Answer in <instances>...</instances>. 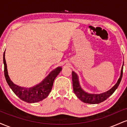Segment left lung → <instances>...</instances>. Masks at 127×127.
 Instances as JSON below:
<instances>
[{
	"instance_id": "8db88e82",
	"label": "left lung",
	"mask_w": 127,
	"mask_h": 127,
	"mask_svg": "<svg viewBox=\"0 0 127 127\" xmlns=\"http://www.w3.org/2000/svg\"><path fill=\"white\" fill-rule=\"evenodd\" d=\"M123 65L124 63L122 65L121 71V75L116 84L108 91L100 93V94H91V93H87L84 91L80 85L78 75L75 72L72 71L73 87V91L76 95L84 103H88V104H98L101 102L104 101L108 97H110L118 87L122 79V73H123Z\"/></svg>"
}]
</instances>
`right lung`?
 Returning <instances> with one entry per match:
<instances>
[{
    "label": "right lung",
    "instance_id": "add662e5",
    "mask_svg": "<svg viewBox=\"0 0 127 127\" xmlns=\"http://www.w3.org/2000/svg\"><path fill=\"white\" fill-rule=\"evenodd\" d=\"M5 51L3 54L4 73L5 79L10 88L13 92L23 101L29 103H37L48 97L51 91L53 83L55 78L62 71V67H58L49 73L41 82L30 88L22 87L16 85L12 82L8 75L7 65L6 63Z\"/></svg>",
    "mask_w": 127,
    "mask_h": 127
}]
</instances>
